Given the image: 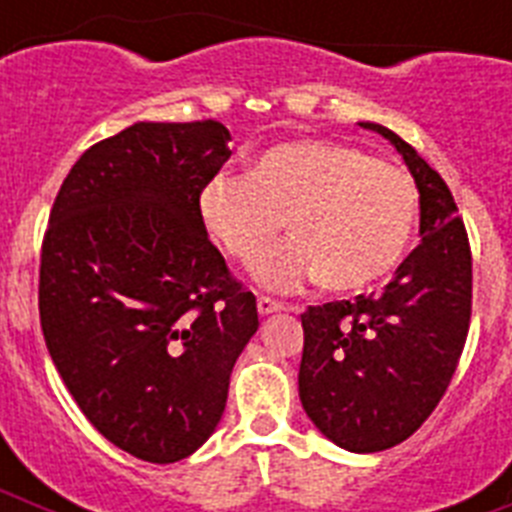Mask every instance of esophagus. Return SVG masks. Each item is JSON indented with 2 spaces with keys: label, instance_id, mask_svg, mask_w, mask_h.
Segmentation results:
<instances>
[{
  "label": "esophagus",
  "instance_id": "34e87169",
  "mask_svg": "<svg viewBox=\"0 0 512 512\" xmlns=\"http://www.w3.org/2000/svg\"><path fill=\"white\" fill-rule=\"evenodd\" d=\"M256 307H259V315H271V312L284 310L282 302L271 300V297H259V300H256Z\"/></svg>",
  "mask_w": 512,
  "mask_h": 512
}]
</instances>
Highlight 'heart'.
Masks as SVG:
<instances>
[{
	"mask_svg": "<svg viewBox=\"0 0 512 512\" xmlns=\"http://www.w3.org/2000/svg\"><path fill=\"white\" fill-rule=\"evenodd\" d=\"M197 215L235 261H251L287 217L292 235L253 261L259 287L292 292L323 279L333 292H359L408 251L418 192L405 171L354 146L287 140L253 156L246 176H210L197 192Z\"/></svg>",
	"mask_w": 512,
	"mask_h": 512,
	"instance_id": "heart-1",
	"label": "heart"
}]
</instances>
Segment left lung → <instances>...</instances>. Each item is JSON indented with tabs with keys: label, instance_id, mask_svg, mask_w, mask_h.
I'll list each match as a JSON object with an SVG mask.
<instances>
[{
	"label": "left lung",
	"instance_id": "8db88e82",
	"mask_svg": "<svg viewBox=\"0 0 512 512\" xmlns=\"http://www.w3.org/2000/svg\"><path fill=\"white\" fill-rule=\"evenodd\" d=\"M400 153L420 202V243L382 295L310 307L300 400L307 418L354 454L392 449L418 431L449 387L472 315V253L438 171L377 122H359Z\"/></svg>",
	"mask_w": 512,
	"mask_h": 512
}]
</instances>
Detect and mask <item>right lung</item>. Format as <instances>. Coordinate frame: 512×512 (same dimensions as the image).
<instances>
[{
    "label": "right lung",
    "instance_id": "obj_1",
    "mask_svg": "<svg viewBox=\"0 0 512 512\" xmlns=\"http://www.w3.org/2000/svg\"><path fill=\"white\" fill-rule=\"evenodd\" d=\"M223 122H135L84 151L40 256L45 346L81 413L151 464L215 433L230 372L259 330L256 297L197 215L230 158Z\"/></svg>",
    "mask_w": 512,
    "mask_h": 512
}]
</instances>
